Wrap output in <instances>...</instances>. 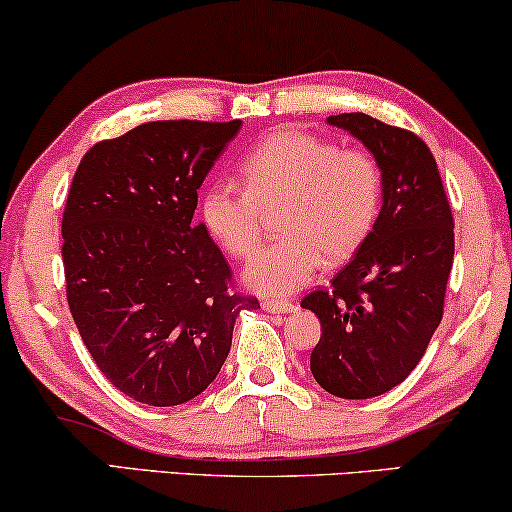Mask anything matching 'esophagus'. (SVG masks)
<instances>
[{
	"label": "esophagus",
	"mask_w": 512,
	"mask_h": 512,
	"mask_svg": "<svg viewBox=\"0 0 512 512\" xmlns=\"http://www.w3.org/2000/svg\"><path fill=\"white\" fill-rule=\"evenodd\" d=\"M263 310L272 312V314H289L296 310V305L289 303V300H277V298H265L263 300Z\"/></svg>",
	"instance_id": "34e87169"
}]
</instances>
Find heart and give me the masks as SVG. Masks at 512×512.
<instances>
[{
	"label": "heart",
	"mask_w": 512,
	"mask_h": 512,
	"mask_svg": "<svg viewBox=\"0 0 512 512\" xmlns=\"http://www.w3.org/2000/svg\"><path fill=\"white\" fill-rule=\"evenodd\" d=\"M242 186L214 181L202 219L230 256L247 261L261 247L265 212L279 216L282 242L249 263L247 282L272 296L293 293L321 263L340 265L373 233L382 207V167L363 146H338L284 128L261 139L240 163Z\"/></svg>",
	"instance_id": "1"
}]
</instances>
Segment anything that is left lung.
Returning <instances> with one entry per match:
<instances>
[{
  "label": "left lung",
  "instance_id": "1",
  "mask_svg": "<svg viewBox=\"0 0 512 512\" xmlns=\"http://www.w3.org/2000/svg\"><path fill=\"white\" fill-rule=\"evenodd\" d=\"M382 167L373 233L328 289L300 300L321 321L314 380L338 398L387 394L408 377L443 319L454 221L436 158L415 132L368 114L328 116Z\"/></svg>",
  "mask_w": 512,
  "mask_h": 512
}]
</instances>
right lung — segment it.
I'll return each instance as SVG.
<instances>
[{
  "label": "right lung",
  "mask_w": 512,
  "mask_h": 512,
  "mask_svg": "<svg viewBox=\"0 0 512 512\" xmlns=\"http://www.w3.org/2000/svg\"><path fill=\"white\" fill-rule=\"evenodd\" d=\"M242 121H153L81 158L62 214L67 303L102 375L139 403L202 394L240 310L233 270L193 223L198 188Z\"/></svg>",
  "instance_id": "add662e5"
}]
</instances>
